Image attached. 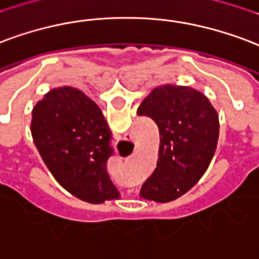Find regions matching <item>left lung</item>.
I'll return each instance as SVG.
<instances>
[{
    "mask_svg": "<svg viewBox=\"0 0 259 259\" xmlns=\"http://www.w3.org/2000/svg\"><path fill=\"white\" fill-rule=\"evenodd\" d=\"M137 114L154 120L160 136L156 168L140 195L159 203L173 202L202 178L215 154L217 111L196 89L162 85L145 97Z\"/></svg>",
    "mask_w": 259,
    "mask_h": 259,
    "instance_id": "8db88e82",
    "label": "left lung"
}]
</instances>
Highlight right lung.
<instances>
[{
  "mask_svg": "<svg viewBox=\"0 0 259 259\" xmlns=\"http://www.w3.org/2000/svg\"><path fill=\"white\" fill-rule=\"evenodd\" d=\"M34 144L57 183L92 204L119 199L107 171L111 130L95 101L71 86L52 89L32 108Z\"/></svg>",
  "mask_w": 259,
  "mask_h": 259,
  "instance_id": "obj_1",
  "label": "right lung"
}]
</instances>
